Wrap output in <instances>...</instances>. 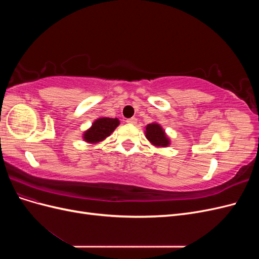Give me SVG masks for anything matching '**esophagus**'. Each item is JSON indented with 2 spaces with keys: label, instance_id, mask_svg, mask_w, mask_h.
I'll return each instance as SVG.
<instances>
[{
  "label": "esophagus",
  "instance_id": "1",
  "mask_svg": "<svg viewBox=\"0 0 259 259\" xmlns=\"http://www.w3.org/2000/svg\"><path fill=\"white\" fill-rule=\"evenodd\" d=\"M126 122L128 124H136L137 123V119H136V117H131V119L126 120Z\"/></svg>",
  "mask_w": 259,
  "mask_h": 259
}]
</instances>
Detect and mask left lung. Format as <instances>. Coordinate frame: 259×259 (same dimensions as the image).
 <instances>
[{"label": "left lung", "instance_id": "8db88e82", "mask_svg": "<svg viewBox=\"0 0 259 259\" xmlns=\"http://www.w3.org/2000/svg\"><path fill=\"white\" fill-rule=\"evenodd\" d=\"M146 136L150 140L151 144L155 146L166 147L169 144L168 138H166L165 133L159 124H148L146 127Z\"/></svg>", "mask_w": 259, "mask_h": 259}]
</instances>
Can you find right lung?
Returning a JSON list of instances; mask_svg holds the SVG:
<instances>
[{
    "instance_id": "right-lung-1",
    "label": "right lung",
    "mask_w": 259,
    "mask_h": 259,
    "mask_svg": "<svg viewBox=\"0 0 259 259\" xmlns=\"http://www.w3.org/2000/svg\"><path fill=\"white\" fill-rule=\"evenodd\" d=\"M117 125H119L117 119L100 117L94 122L93 126L85 133L84 139L89 143H98L110 135Z\"/></svg>"
}]
</instances>
